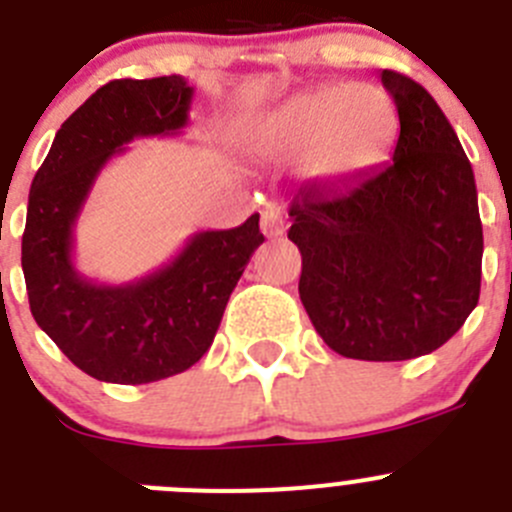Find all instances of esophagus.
<instances>
[{"label":"esophagus","instance_id":"esophagus-1","mask_svg":"<svg viewBox=\"0 0 512 512\" xmlns=\"http://www.w3.org/2000/svg\"><path fill=\"white\" fill-rule=\"evenodd\" d=\"M261 233H264L266 238H279V235L284 233V220L277 205L264 207V212H261Z\"/></svg>","mask_w":512,"mask_h":512}]
</instances>
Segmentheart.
I'll use <instances>...</instances> for the list:
<instances>
[{
  "label": "heart",
  "instance_id": "b5f03b06",
  "mask_svg": "<svg viewBox=\"0 0 512 512\" xmlns=\"http://www.w3.org/2000/svg\"><path fill=\"white\" fill-rule=\"evenodd\" d=\"M397 128L390 94L374 84H330L297 94L251 125L248 143L261 156L305 151L302 174L341 182L379 161Z\"/></svg>",
  "mask_w": 512,
  "mask_h": 512
}]
</instances>
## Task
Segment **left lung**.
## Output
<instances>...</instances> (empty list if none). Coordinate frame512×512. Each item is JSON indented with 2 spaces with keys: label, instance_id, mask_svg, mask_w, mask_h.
<instances>
[{
  "label": "left lung",
  "instance_id": "8db88e82",
  "mask_svg": "<svg viewBox=\"0 0 512 512\" xmlns=\"http://www.w3.org/2000/svg\"><path fill=\"white\" fill-rule=\"evenodd\" d=\"M400 117L392 161L292 200L300 300L336 354L405 361L431 354L479 302L482 220L467 153L436 99L382 71Z\"/></svg>",
  "mask_w": 512,
  "mask_h": 512
}]
</instances>
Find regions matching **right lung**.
<instances>
[{"instance_id":"1","label":"right lung","mask_w":512,"mask_h":512,"mask_svg":"<svg viewBox=\"0 0 512 512\" xmlns=\"http://www.w3.org/2000/svg\"><path fill=\"white\" fill-rule=\"evenodd\" d=\"M194 87L184 76L117 79L63 122L30 187L22 271L35 323L99 382L148 384L207 354L253 251L259 215L200 230L169 264L125 284H99L74 264V228L110 158L135 138L179 135Z\"/></svg>"}]
</instances>
